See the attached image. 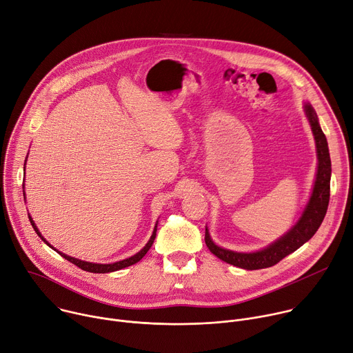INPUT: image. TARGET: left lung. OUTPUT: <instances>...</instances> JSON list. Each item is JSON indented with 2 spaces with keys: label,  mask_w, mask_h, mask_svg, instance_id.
Wrapping results in <instances>:
<instances>
[{
  "label": "left lung",
  "mask_w": 353,
  "mask_h": 353,
  "mask_svg": "<svg viewBox=\"0 0 353 353\" xmlns=\"http://www.w3.org/2000/svg\"><path fill=\"white\" fill-rule=\"evenodd\" d=\"M305 114L310 121L312 134L316 139L317 145V155H319V170H317V178L314 183V189H312L310 202L297 221V224L285 236L273 243L268 248L251 252V254H243V252H234L224 248L217 247L206 228L205 234V243L212 254H214L221 261L231 263L234 266H239L248 270L255 269H263L276 265L279 261H282L289 254L294 252L297 248H300L304 243H307L314 234L317 232L319 227L321 225L328 203H330V182H331V159L328 151V143L325 139V134L323 133L319 117L316 110L311 108V105H305Z\"/></svg>",
  "instance_id": "8db88e82"
}]
</instances>
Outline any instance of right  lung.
I'll use <instances>...</instances> for the list:
<instances>
[{
    "label": "right lung",
    "instance_id": "right-lung-1",
    "mask_svg": "<svg viewBox=\"0 0 353 353\" xmlns=\"http://www.w3.org/2000/svg\"><path fill=\"white\" fill-rule=\"evenodd\" d=\"M29 220H30V224H32V227H33V230L36 231V234L39 237H41L45 243H46V240L41 236V232H39V230H37V227L34 225V223H33V220L29 217ZM155 231H157V225H155V228H154V232H152V236H151V239H150V241L145 244V247L140 251V252H137L136 255H133V256H130V258H128V259H123V261H119V262H114V263H91V262H84V261H80V259H75V258H71V256H68V255H64V254H61V252H59L63 258H65L67 261H70L71 263H74V265H77L78 268H81L83 270H87V272H92V273H108V272H114V270H119V269H123V268H126V266H130V265H134L136 262H139L145 254H147V251L151 248V245H152V243H154V239H155ZM48 244V243H46ZM49 247H50V244H48ZM53 248V247H52Z\"/></svg>",
    "mask_w": 353,
    "mask_h": 353
}]
</instances>
